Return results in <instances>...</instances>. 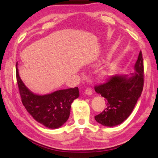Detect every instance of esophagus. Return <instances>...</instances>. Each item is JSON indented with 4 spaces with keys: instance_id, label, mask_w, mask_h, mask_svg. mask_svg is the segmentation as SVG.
<instances>
[{
    "instance_id": "esophagus-1",
    "label": "esophagus",
    "mask_w": 158,
    "mask_h": 158,
    "mask_svg": "<svg viewBox=\"0 0 158 158\" xmlns=\"http://www.w3.org/2000/svg\"><path fill=\"white\" fill-rule=\"evenodd\" d=\"M92 92L93 91L91 88H88L85 91V94L88 96H91L92 94Z\"/></svg>"
}]
</instances>
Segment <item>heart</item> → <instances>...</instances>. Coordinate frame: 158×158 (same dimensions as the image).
Returning a JSON list of instances; mask_svg holds the SVG:
<instances>
[{"mask_svg":"<svg viewBox=\"0 0 158 158\" xmlns=\"http://www.w3.org/2000/svg\"><path fill=\"white\" fill-rule=\"evenodd\" d=\"M100 73H101V75L102 76H106L107 74H108V71H107L106 70H102Z\"/></svg>","mask_w":158,"mask_h":158,"instance_id":"heart-1","label":"heart"}]
</instances>
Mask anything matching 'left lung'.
<instances>
[{"instance_id": "1", "label": "left lung", "mask_w": 158, "mask_h": 158, "mask_svg": "<svg viewBox=\"0 0 158 158\" xmlns=\"http://www.w3.org/2000/svg\"><path fill=\"white\" fill-rule=\"evenodd\" d=\"M129 75H115L105 84L95 87V91L106 101L105 110L94 117L104 126L114 127L123 122L132 113L143 88V60L140 52Z\"/></svg>"}]
</instances>
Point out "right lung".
Wrapping results in <instances>:
<instances>
[{"instance_id": "add662e5", "label": "right lung", "mask_w": 158, "mask_h": 158, "mask_svg": "<svg viewBox=\"0 0 158 158\" xmlns=\"http://www.w3.org/2000/svg\"><path fill=\"white\" fill-rule=\"evenodd\" d=\"M18 65L17 62V81L22 104L28 113L36 122L49 129L63 126L69 117L72 102L79 96L78 88L60 89L43 95L36 94L20 78Z\"/></svg>"}]
</instances>
